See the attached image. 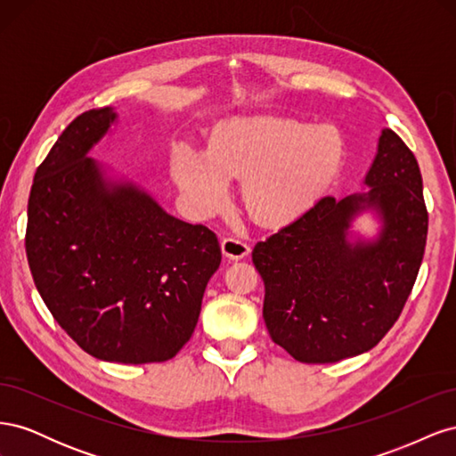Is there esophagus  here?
Wrapping results in <instances>:
<instances>
[{
  "instance_id": "esophagus-1",
  "label": "esophagus",
  "mask_w": 456,
  "mask_h": 456,
  "mask_svg": "<svg viewBox=\"0 0 456 456\" xmlns=\"http://www.w3.org/2000/svg\"><path fill=\"white\" fill-rule=\"evenodd\" d=\"M220 247H223L224 256L230 260H240V258L249 255V251H251V247L238 238H224L223 243H220Z\"/></svg>"
}]
</instances>
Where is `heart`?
Wrapping results in <instances>:
<instances>
[{"instance_id":"obj_1","label":"heart","mask_w":456,"mask_h":456,"mask_svg":"<svg viewBox=\"0 0 456 456\" xmlns=\"http://www.w3.org/2000/svg\"><path fill=\"white\" fill-rule=\"evenodd\" d=\"M344 142L333 127L278 118L238 119L216 133L211 150L181 142L171 173L188 209L218 213L232 178H247L245 203L265 223H287L320 200L342 165Z\"/></svg>"}]
</instances>
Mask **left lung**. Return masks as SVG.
Here are the masks:
<instances>
[{"instance_id":"1","label":"left lung","mask_w":456,"mask_h":456,"mask_svg":"<svg viewBox=\"0 0 456 456\" xmlns=\"http://www.w3.org/2000/svg\"><path fill=\"white\" fill-rule=\"evenodd\" d=\"M365 191L325 196L253 249L272 340L302 363H335L375 348L397 322L424 256L428 211L417 158L382 129ZM370 210L372 240L354 237Z\"/></svg>"}]
</instances>
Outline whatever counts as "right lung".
<instances>
[{"label":"right lung","mask_w":456,"mask_h":456,"mask_svg":"<svg viewBox=\"0 0 456 456\" xmlns=\"http://www.w3.org/2000/svg\"><path fill=\"white\" fill-rule=\"evenodd\" d=\"M114 108L77 116L39 165L26 255L37 291L79 348L112 363L175 357L194 333L220 245L89 158Z\"/></svg>","instance_id":"add662e5"}]
</instances>
